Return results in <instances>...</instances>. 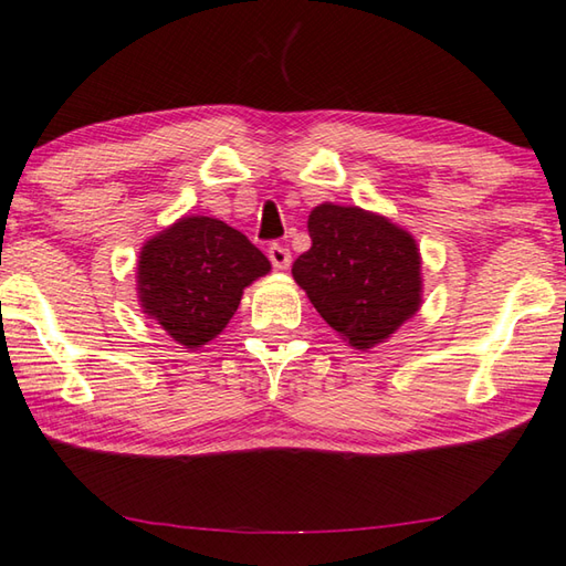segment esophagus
I'll use <instances>...</instances> for the list:
<instances>
[{
	"mask_svg": "<svg viewBox=\"0 0 566 566\" xmlns=\"http://www.w3.org/2000/svg\"><path fill=\"white\" fill-rule=\"evenodd\" d=\"M268 254H270V260H272V264H274L276 270H286V268H290V264H292V252H290V248L280 245V242H272Z\"/></svg>",
	"mask_w": 566,
	"mask_h": 566,
	"instance_id": "1",
	"label": "esophagus"
}]
</instances>
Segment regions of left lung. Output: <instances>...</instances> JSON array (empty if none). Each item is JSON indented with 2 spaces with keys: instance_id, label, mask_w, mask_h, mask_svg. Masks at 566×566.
I'll list each match as a JSON object with an SVG mask.
<instances>
[{
  "instance_id": "obj_1",
  "label": "left lung",
  "mask_w": 566,
  "mask_h": 566,
  "mask_svg": "<svg viewBox=\"0 0 566 566\" xmlns=\"http://www.w3.org/2000/svg\"><path fill=\"white\" fill-rule=\"evenodd\" d=\"M312 248L292 264L296 284L350 346L370 348L419 308V250L409 232L356 206L321 203Z\"/></svg>"
}]
</instances>
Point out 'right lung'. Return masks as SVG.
I'll list each match as a JSON object with an SVG mask.
<instances>
[{
    "label": "right lung",
    "mask_w": 566,
    "mask_h": 566,
    "mask_svg": "<svg viewBox=\"0 0 566 566\" xmlns=\"http://www.w3.org/2000/svg\"><path fill=\"white\" fill-rule=\"evenodd\" d=\"M270 272V260L223 220L191 216L142 248L139 302L174 340L201 348L228 326L242 290Z\"/></svg>",
    "instance_id": "1"
}]
</instances>
